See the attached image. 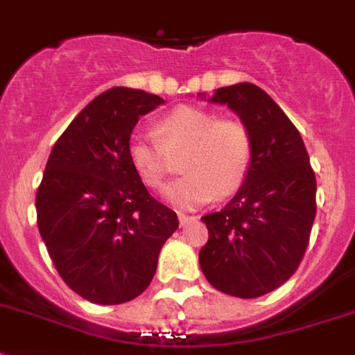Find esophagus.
Masks as SVG:
<instances>
[{
  "mask_svg": "<svg viewBox=\"0 0 355 355\" xmlns=\"http://www.w3.org/2000/svg\"><path fill=\"white\" fill-rule=\"evenodd\" d=\"M197 217L193 216H186V214H178V223H180V227H188L189 223H193Z\"/></svg>",
  "mask_w": 355,
  "mask_h": 355,
  "instance_id": "obj_1",
  "label": "esophagus"
}]
</instances>
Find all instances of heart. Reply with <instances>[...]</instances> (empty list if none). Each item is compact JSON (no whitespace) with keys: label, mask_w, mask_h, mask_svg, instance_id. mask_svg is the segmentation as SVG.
<instances>
[{"label":"heart","mask_w":355,"mask_h":355,"mask_svg":"<svg viewBox=\"0 0 355 355\" xmlns=\"http://www.w3.org/2000/svg\"><path fill=\"white\" fill-rule=\"evenodd\" d=\"M159 141L134 134L128 162L147 188L158 189L167 175V150L186 147L182 171L169 184L166 199L180 210H193L217 197L232 195L247 178L252 162V139L236 119H217L193 107H178L158 121Z\"/></svg>","instance_id":"1"}]
</instances>
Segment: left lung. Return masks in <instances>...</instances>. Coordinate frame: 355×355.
I'll return each mask as SVG.
<instances>
[{
	"label": "left lung",
	"mask_w": 355,
	"mask_h": 355,
	"mask_svg": "<svg viewBox=\"0 0 355 355\" xmlns=\"http://www.w3.org/2000/svg\"><path fill=\"white\" fill-rule=\"evenodd\" d=\"M208 101L239 116L252 139V162L234 199L202 217L208 243L200 269L217 291L261 297L302 261L317 211L315 173L297 127L261 88L237 83L217 88Z\"/></svg>",
	"instance_id": "1"
}]
</instances>
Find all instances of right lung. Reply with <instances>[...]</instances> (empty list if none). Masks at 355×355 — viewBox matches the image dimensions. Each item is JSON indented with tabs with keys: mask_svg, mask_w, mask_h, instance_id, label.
<instances>
[{
	"mask_svg": "<svg viewBox=\"0 0 355 355\" xmlns=\"http://www.w3.org/2000/svg\"><path fill=\"white\" fill-rule=\"evenodd\" d=\"M162 103L125 86L103 92L53 145L36 191L38 230L55 269L94 304L139 297L178 228L177 214L150 197L127 153L138 119Z\"/></svg>",
	"mask_w": 355,
	"mask_h": 355,
	"instance_id": "add662e5",
	"label": "right lung"
}]
</instances>
